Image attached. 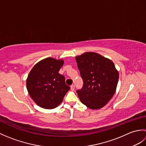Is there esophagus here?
Instances as JSON below:
<instances>
[{
  "instance_id": "34e87169",
  "label": "esophagus",
  "mask_w": 146,
  "mask_h": 146,
  "mask_svg": "<svg viewBox=\"0 0 146 146\" xmlns=\"http://www.w3.org/2000/svg\"><path fill=\"white\" fill-rule=\"evenodd\" d=\"M71 90H72V91L75 90V85H72L71 86Z\"/></svg>"
}]
</instances>
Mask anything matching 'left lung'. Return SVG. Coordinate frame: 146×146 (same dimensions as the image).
I'll return each instance as SVG.
<instances>
[{
	"label": "left lung",
	"instance_id": "obj_1",
	"mask_svg": "<svg viewBox=\"0 0 146 146\" xmlns=\"http://www.w3.org/2000/svg\"><path fill=\"white\" fill-rule=\"evenodd\" d=\"M76 61L83 79L76 93L82 103L93 110L104 107L116 91L119 72L110 60L94 52L78 56Z\"/></svg>",
	"mask_w": 146,
	"mask_h": 146
}]
</instances>
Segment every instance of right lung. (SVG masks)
Listing matches in <instances>:
<instances>
[{"label":"right lung","instance_id":"obj_1","mask_svg":"<svg viewBox=\"0 0 146 146\" xmlns=\"http://www.w3.org/2000/svg\"><path fill=\"white\" fill-rule=\"evenodd\" d=\"M62 60L44 59L36 64L26 80L30 97L39 107L52 109L60 105L70 89L65 83V78L59 73L63 65Z\"/></svg>","mask_w":146,"mask_h":146}]
</instances>
